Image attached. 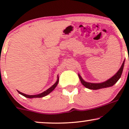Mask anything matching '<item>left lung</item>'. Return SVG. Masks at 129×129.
Returning a JSON list of instances; mask_svg holds the SVG:
<instances>
[{"mask_svg": "<svg viewBox=\"0 0 129 129\" xmlns=\"http://www.w3.org/2000/svg\"><path fill=\"white\" fill-rule=\"evenodd\" d=\"M124 61H123L122 65H121V68H120L117 73L114 75L112 77H111L110 79H109V80H107L105 82L99 83H89L86 82L84 81L83 79L82 78V77L80 76V75L79 74V77L80 79V82L82 83V84L84 86H85L86 88L91 90H98L100 89H103V88H106L109 87H111V86H113L116 82L119 80V79L120 78L121 74H122L123 68H124Z\"/></svg>", "mask_w": 129, "mask_h": 129, "instance_id": "8db88e82", "label": "left lung"}]
</instances>
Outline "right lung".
Returning a JSON list of instances; mask_svg holds the SVG:
<instances>
[{"label":"right lung","instance_id":"add662e5","mask_svg":"<svg viewBox=\"0 0 129 129\" xmlns=\"http://www.w3.org/2000/svg\"><path fill=\"white\" fill-rule=\"evenodd\" d=\"M58 77V78H57V81H56V82L53 84V85L52 86H51V87L49 88V89L46 90V91H43V93H40V94H36V95H27V94H24V93L20 92V91H19L18 90H17V91H18V93H19V94H22V96L26 97V98H27L31 99V98H43V97H45V96H46V95L49 94V93H50V92H52V91L54 89H55L58 83H59V77Z\"/></svg>","mask_w":129,"mask_h":129}]
</instances>
